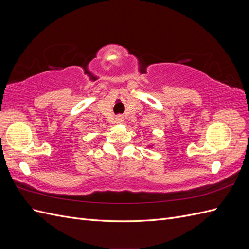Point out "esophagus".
Listing matches in <instances>:
<instances>
[{
  "instance_id": "34e87169",
  "label": "esophagus",
  "mask_w": 249,
  "mask_h": 249,
  "mask_svg": "<svg viewBox=\"0 0 249 249\" xmlns=\"http://www.w3.org/2000/svg\"><path fill=\"white\" fill-rule=\"evenodd\" d=\"M116 122L117 123H123L124 122V116H122V115L116 116Z\"/></svg>"
}]
</instances>
